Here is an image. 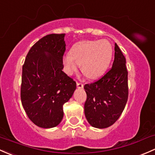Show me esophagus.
<instances>
[{
	"instance_id": "esophagus-1",
	"label": "esophagus",
	"mask_w": 155,
	"mask_h": 155,
	"mask_svg": "<svg viewBox=\"0 0 155 155\" xmlns=\"http://www.w3.org/2000/svg\"><path fill=\"white\" fill-rule=\"evenodd\" d=\"M76 85H77L78 88H83V87H84V84H83L81 82H79V81L76 82Z\"/></svg>"
}]
</instances>
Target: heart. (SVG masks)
<instances>
[{"label":"heart","mask_w":155,"mask_h":155,"mask_svg":"<svg viewBox=\"0 0 155 155\" xmlns=\"http://www.w3.org/2000/svg\"><path fill=\"white\" fill-rule=\"evenodd\" d=\"M113 57V46L107 40L83 41L73 48L63 59L68 73L71 74L81 64V71L87 78L98 79L104 74Z\"/></svg>","instance_id":"obj_1"}]
</instances>
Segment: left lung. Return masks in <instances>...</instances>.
I'll list each match as a JSON object with an SVG mask.
<instances>
[{"label": "left lung", "instance_id": "8db88e82", "mask_svg": "<svg viewBox=\"0 0 155 155\" xmlns=\"http://www.w3.org/2000/svg\"><path fill=\"white\" fill-rule=\"evenodd\" d=\"M84 88L87 93L84 114L90 124L99 129L113 125L123 113L129 95L126 59L116 43L111 68Z\"/></svg>", "mask_w": 155, "mask_h": 155}]
</instances>
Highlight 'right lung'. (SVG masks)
I'll return each instance as SVG.
<instances>
[{"mask_svg":"<svg viewBox=\"0 0 155 155\" xmlns=\"http://www.w3.org/2000/svg\"><path fill=\"white\" fill-rule=\"evenodd\" d=\"M65 34L39 40L27 54L22 71L20 98L28 118L42 128L57 127L62 106L73 96L76 83L62 71Z\"/></svg>","mask_w":155,"mask_h":155,"instance_id":"1","label":"right lung"}]
</instances>
